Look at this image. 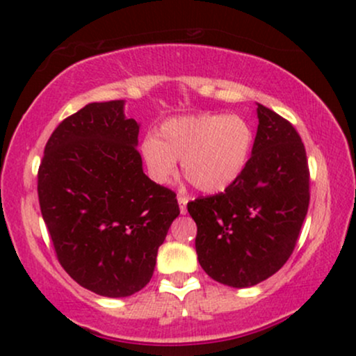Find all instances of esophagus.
<instances>
[{"label": "esophagus", "instance_id": "1", "mask_svg": "<svg viewBox=\"0 0 356 356\" xmlns=\"http://www.w3.org/2000/svg\"><path fill=\"white\" fill-rule=\"evenodd\" d=\"M177 201H179V207H181V214H186V212H187V202H189V197H186V195L179 194L177 195Z\"/></svg>", "mask_w": 356, "mask_h": 356}]
</instances>
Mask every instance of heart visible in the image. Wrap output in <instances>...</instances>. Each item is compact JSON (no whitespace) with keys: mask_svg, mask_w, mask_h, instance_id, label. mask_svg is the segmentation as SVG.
<instances>
[{"mask_svg":"<svg viewBox=\"0 0 356 356\" xmlns=\"http://www.w3.org/2000/svg\"><path fill=\"white\" fill-rule=\"evenodd\" d=\"M254 149V130L246 118L222 113L177 117L164 122L157 137L142 142L150 177L169 184L182 161L184 175L195 189L220 192L246 169Z\"/></svg>","mask_w":356,"mask_h":356,"instance_id":"obj_1","label":"heart"}]
</instances>
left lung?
<instances>
[{
	"instance_id": "left-lung-1",
	"label": "left lung",
	"mask_w": 356,
	"mask_h": 356,
	"mask_svg": "<svg viewBox=\"0 0 356 356\" xmlns=\"http://www.w3.org/2000/svg\"><path fill=\"white\" fill-rule=\"evenodd\" d=\"M257 118L254 149L238 181L220 194L187 204L197 224L199 264L232 288L254 286L284 266L309 206L308 159L300 134L261 104Z\"/></svg>"
}]
</instances>
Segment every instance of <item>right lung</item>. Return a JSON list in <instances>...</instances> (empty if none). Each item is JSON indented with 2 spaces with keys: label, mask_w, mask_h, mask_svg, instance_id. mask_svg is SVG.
Segmentation results:
<instances>
[{
  "label": "right lung",
  "mask_w": 356,
  "mask_h": 356,
  "mask_svg": "<svg viewBox=\"0 0 356 356\" xmlns=\"http://www.w3.org/2000/svg\"><path fill=\"white\" fill-rule=\"evenodd\" d=\"M138 124L124 100L95 102L65 118L44 145L40 209L56 257L80 286L125 298L154 275L179 216L175 192L144 174Z\"/></svg>",
  "instance_id": "right-lung-1"
}]
</instances>
